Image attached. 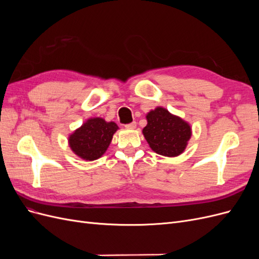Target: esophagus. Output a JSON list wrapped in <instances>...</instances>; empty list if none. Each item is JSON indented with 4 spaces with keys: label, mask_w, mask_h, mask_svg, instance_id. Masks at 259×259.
Returning <instances> with one entry per match:
<instances>
[{
    "label": "esophagus",
    "mask_w": 259,
    "mask_h": 259,
    "mask_svg": "<svg viewBox=\"0 0 259 259\" xmlns=\"http://www.w3.org/2000/svg\"><path fill=\"white\" fill-rule=\"evenodd\" d=\"M136 122H133V123H130L127 125H125V127H126L127 130H135L136 128Z\"/></svg>",
    "instance_id": "obj_1"
}]
</instances>
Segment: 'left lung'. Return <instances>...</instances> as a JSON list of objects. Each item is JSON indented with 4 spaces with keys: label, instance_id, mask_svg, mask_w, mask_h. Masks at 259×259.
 <instances>
[{
    "label": "left lung",
    "instance_id": "obj_1",
    "mask_svg": "<svg viewBox=\"0 0 259 259\" xmlns=\"http://www.w3.org/2000/svg\"><path fill=\"white\" fill-rule=\"evenodd\" d=\"M146 119L143 135L152 151L169 158H175L185 151L192 135L189 123L163 107L149 111Z\"/></svg>",
    "mask_w": 259,
    "mask_h": 259
}]
</instances>
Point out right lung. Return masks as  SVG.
<instances>
[{
    "instance_id": "1",
    "label": "right lung",
    "mask_w": 259,
    "mask_h": 259,
    "mask_svg": "<svg viewBox=\"0 0 259 259\" xmlns=\"http://www.w3.org/2000/svg\"><path fill=\"white\" fill-rule=\"evenodd\" d=\"M119 126L114 122H107L103 117H90L68 137L72 152L85 161L101 158L111 144Z\"/></svg>"
}]
</instances>
